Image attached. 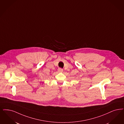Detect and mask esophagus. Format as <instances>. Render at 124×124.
<instances>
[{
  "mask_svg": "<svg viewBox=\"0 0 124 124\" xmlns=\"http://www.w3.org/2000/svg\"><path fill=\"white\" fill-rule=\"evenodd\" d=\"M58 71L59 72H62L63 71V70L61 69V68H59L58 69Z\"/></svg>",
  "mask_w": 124,
  "mask_h": 124,
  "instance_id": "esophagus-1",
  "label": "esophagus"
}]
</instances>
